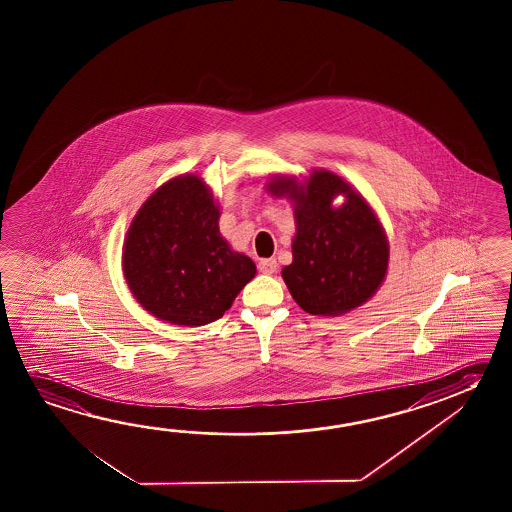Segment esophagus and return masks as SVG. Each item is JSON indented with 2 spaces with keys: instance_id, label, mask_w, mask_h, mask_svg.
<instances>
[{
  "instance_id": "esophagus-1",
  "label": "esophagus",
  "mask_w": 512,
  "mask_h": 512,
  "mask_svg": "<svg viewBox=\"0 0 512 512\" xmlns=\"http://www.w3.org/2000/svg\"><path fill=\"white\" fill-rule=\"evenodd\" d=\"M259 271L264 275H273L277 271V260L275 259H260Z\"/></svg>"
}]
</instances>
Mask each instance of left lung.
I'll return each mask as SVG.
<instances>
[{"instance_id":"1","label":"left lung","mask_w":512,"mask_h":512,"mask_svg":"<svg viewBox=\"0 0 512 512\" xmlns=\"http://www.w3.org/2000/svg\"><path fill=\"white\" fill-rule=\"evenodd\" d=\"M268 191L293 202V262L282 278L294 302L314 316H341L368 302L386 278L389 243L361 194L327 169L302 182L273 176ZM337 195L345 203L334 208Z\"/></svg>"}]
</instances>
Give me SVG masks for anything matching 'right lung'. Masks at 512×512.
<instances>
[{
  "mask_svg": "<svg viewBox=\"0 0 512 512\" xmlns=\"http://www.w3.org/2000/svg\"><path fill=\"white\" fill-rule=\"evenodd\" d=\"M219 207L202 176L160 185L126 232L123 273L135 300L155 318L207 325L232 307L257 268L219 234Z\"/></svg>",
  "mask_w": 512,
  "mask_h": 512,
  "instance_id": "1",
  "label": "right lung"
}]
</instances>
